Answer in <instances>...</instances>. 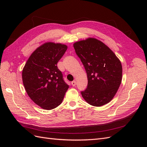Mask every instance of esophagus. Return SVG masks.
I'll return each instance as SVG.
<instances>
[{
	"mask_svg": "<svg viewBox=\"0 0 147 147\" xmlns=\"http://www.w3.org/2000/svg\"><path fill=\"white\" fill-rule=\"evenodd\" d=\"M71 84H72V85L73 86H75V85H76V82H75V81L74 80V81L72 82V83H71Z\"/></svg>",
	"mask_w": 147,
	"mask_h": 147,
	"instance_id": "34e87169",
	"label": "esophagus"
}]
</instances>
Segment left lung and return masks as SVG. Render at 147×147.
Instances as JSON below:
<instances>
[{
    "label": "left lung",
    "instance_id": "obj_1",
    "mask_svg": "<svg viewBox=\"0 0 147 147\" xmlns=\"http://www.w3.org/2000/svg\"><path fill=\"white\" fill-rule=\"evenodd\" d=\"M87 74L88 86L82 91L89 104L100 107L112 100L122 80L121 61L106 45L94 38L74 43Z\"/></svg>",
    "mask_w": 147,
    "mask_h": 147
}]
</instances>
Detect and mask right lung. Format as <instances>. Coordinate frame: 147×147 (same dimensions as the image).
<instances>
[{
  "label": "right lung",
  "instance_id": "right-lung-1",
  "mask_svg": "<svg viewBox=\"0 0 147 147\" xmlns=\"http://www.w3.org/2000/svg\"><path fill=\"white\" fill-rule=\"evenodd\" d=\"M67 49L64 44L43 43L31 54L23 69L26 92L35 104L45 110L59 105L69 87L57 67Z\"/></svg>",
  "mask_w": 147,
  "mask_h": 147
}]
</instances>
